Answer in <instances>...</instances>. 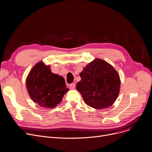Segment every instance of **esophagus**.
Instances as JSON below:
<instances>
[{
    "label": "esophagus",
    "instance_id": "1",
    "mask_svg": "<svg viewBox=\"0 0 152 152\" xmlns=\"http://www.w3.org/2000/svg\"><path fill=\"white\" fill-rule=\"evenodd\" d=\"M69 87L71 90H74L75 88V83H71L70 85H69Z\"/></svg>",
    "mask_w": 152,
    "mask_h": 152
}]
</instances>
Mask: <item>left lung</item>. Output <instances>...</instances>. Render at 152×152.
<instances>
[{
    "mask_svg": "<svg viewBox=\"0 0 152 152\" xmlns=\"http://www.w3.org/2000/svg\"><path fill=\"white\" fill-rule=\"evenodd\" d=\"M81 80L76 88L84 102L97 110L112 106L120 91L121 80L118 72L106 61L95 59L80 72Z\"/></svg>",
    "mask_w": 152,
    "mask_h": 152,
    "instance_id": "left-lung-1",
    "label": "left lung"
}]
</instances>
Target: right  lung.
<instances>
[{
    "mask_svg": "<svg viewBox=\"0 0 152 152\" xmlns=\"http://www.w3.org/2000/svg\"><path fill=\"white\" fill-rule=\"evenodd\" d=\"M50 68V66L40 61L31 69L26 80L27 91L31 99L46 108L55 107L69 90L64 78L53 74Z\"/></svg>",
    "mask_w": 152,
    "mask_h": 152,
    "instance_id": "obj_1",
    "label": "right lung"
}]
</instances>
